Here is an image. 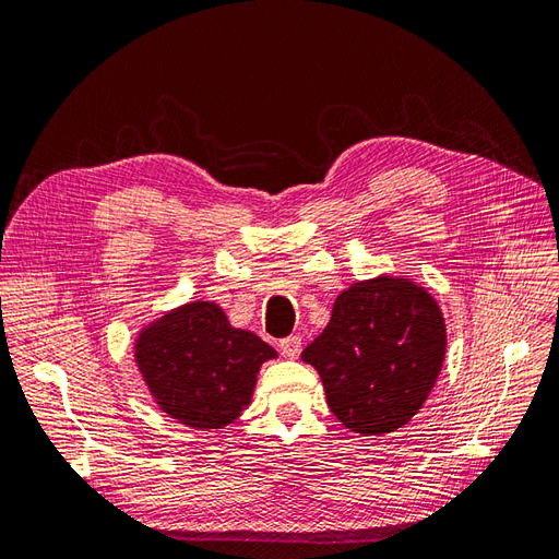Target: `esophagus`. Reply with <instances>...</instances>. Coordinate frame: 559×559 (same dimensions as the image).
I'll list each match as a JSON object with an SVG mask.
<instances>
[{
  "label": "esophagus",
  "instance_id": "34e87169",
  "mask_svg": "<svg viewBox=\"0 0 559 559\" xmlns=\"http://www.w3.org/2000/svg\"><path fill=\"white\" fill-rule=\"evenodd\" d=\"M300 337L298 335H292V337H284V341L280 343V349L286 359H296L300 354Z\"/></svg>",
  "mask_w": 559,
  "mask_h": 559
}]
</instances>
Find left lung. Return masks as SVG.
Masks as SVG:
<instances>
[{
    "label": "left lung",
    "mask_w": 559,
    "mask_h": 559,
    "mask_svg": "<svg viewBox=\"0 0 559 559\" xmlns=\"http://www.w3.org/2000/svg\"><path fill=\"white\" fill-rule=\"evenodd\" d=\"M448 347L438 300L405 275L354 282L333 302L326 329L302 349L331 413L354 433L386 436L419 413Z\"/></svg>",
    "instance_id": "1"
}]
</instances>
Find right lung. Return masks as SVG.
<instances>
[{
    "label": "right lung",
    "instance_id": "obj_1",
    "mask_svg": "<svg viewBox=\"0 0 559 559\" xmlns=\"http://www.w3.org/2000/svg\"><path fill=\"white\" fill-rule=\"evenodd\" d=\"M134 364L158 408L191 429H224L251 403L259 370L277 352L235 329L212 300H189L144 324Z\"/></svg>",
    "mask_w": 559,
    "mask_h": 559
}]
</instances>
